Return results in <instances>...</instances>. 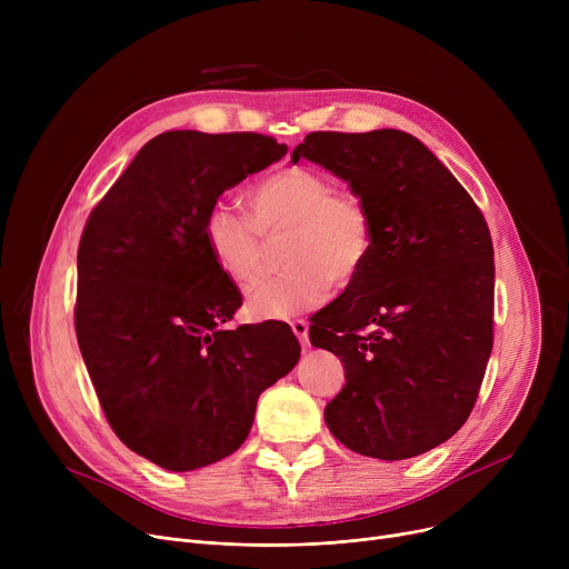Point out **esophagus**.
Masks as SVG:
<instances>
[{
	"label": "esophagus",
	"mask_w": 569,
	"mask_h": 569,
	"mask_svg": "<svg viewBox=\"0 0 569 569\" xmlns=\"http://www.w3.org/2000/svg\"><path fill=\"white\" fill-rule=\"evenodd\" d=\"M290 327H292L295 337L300 339V343L307 348V346H309V322H307L305 318H297V320L290 322Z\"/></svg>",
	"instance_id": "1"
}]
</instances>
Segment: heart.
Segmentation results:
<instances>
[{
  "label": "heart",
  "mask_w": 569,
  "mask_h": 569,
  "mask_svg": "<svg viewBox=\"0 0 569 569\" xmlns=\"http://www.w3.org/2000/svg\"><path fill=\"white\" fill-rule=\"evenodd\" d=\"M249 217L214 204L202 234L221 274L237 286L256 281L267 244L281 242L286 272L256 283L247 311L256 320H281L320 307L332 283L348 288L362 277L373 247L376 223L367 200L335 189L332 177L309 166L269 170L247 193Z\"/></svg>",
  "instance_id": "1"
}]
</instances>
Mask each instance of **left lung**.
Here are the masks:
<instances>
[{
    "mask_svg": "<svg viewBox=\"0 0 569 569\" xmlns=\"http://www.w3.org/2000/svg\"><path fill=\"white\" fill-rule=\"evenodd\" d=\"M302 157L346 179L376 223L362 277L311 318V346L346 369L325 422L357 455H425L466 425L493 348L489 226L410 133L313 131Z\"/></svg>",
    "mask_w": 569,
    "mask_h": 569,
    "instance_id": "8db88e82",
    "label": "left lung"
}]
</instances>
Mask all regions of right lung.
<instances>
[{
    "label": "right lung",
    "mask_w": 569,
    "mask_h": 569,
    "mask_svg": "<svg viewBox=\"0 0 569 569\" xmlns=\"http://www.w3.org/2000/svg\"><path fill=\"white\" fill-rule=\"evenodd\" d=\"M286 152L251 131H166L84 223L73 311L82 360L117 438L166 470L232 455L260 392L300 360L286 322L226 330L242 295L202 234L226 189Z\"/></svg>",
    "instance_id": "obj_1"
}]
</instances>
